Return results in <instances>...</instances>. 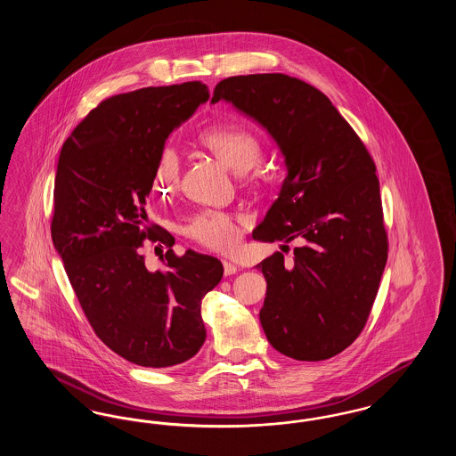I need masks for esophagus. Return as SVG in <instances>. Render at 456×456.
<instances>
[{"mask_svg": "<svg viewBox=\"0 0 456 456\" xmlns=\"http://www.w3.org/2000/svg\"><path fill=\"white\" fill-rule=\"evenodd\" d=\"M224 273L225 275H234V273H238V266L232 265L231 261H224Z\"/></svg>", "mask_w": 456, "mask_h": 456, "instance_id": "34e87169", "label": "esophagus"}]
</instances>
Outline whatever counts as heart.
<instances>
[{
	"label": "heart",
	"instance_id": "1",
	"mask_svg": "<svg viewBox=\"0 0 456 456\" xmlns=\"http://www.w3.org/2000/svg\"><path fill=\"white\" fill-rule=\"evenodd\" d=\"M200 145L216 153L218 159L234 173H248L260 160L261 147L258 138L238 126H216L198 134ZM179 157L173 149H164L153 169V188L160 195H171L179 183ZM184 232L196 242L225 251L232 249L239 240V231L234 218L224 212L207 210L188 220Z\"/></svg>",
	"mask_w": 456,
	"mask_h": 456
}]
</instances>
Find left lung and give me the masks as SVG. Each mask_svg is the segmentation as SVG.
Masks as SVG:
<instances>
[{
  "label": "left lung",
  "mask_w": 456,
  "mask_h": 456,
  "mask_svg": "<svg viewBox=\"0 0 456 456\" xmlns=\"http://www.w3.org/2000/svg\"><path fill=\"white\" fill-rule=\"evenodd\" d=\"M218 101L266 130L287 169L253 238L301 242L294 265L279 251L256 265L266 281L263 331L287 357L330 359L362 331L388 258L374 162L325 94L299 78L231 77L214 90Z\"/></svg>",
  "instance_id": "1"
}]
</instances>
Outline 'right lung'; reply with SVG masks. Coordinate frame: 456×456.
Listing matches in <instances>:
<instances>
[{
	"instance_id": "1",
	"label": "right lung",
	"mask_w": 456,
	"mask_h": 456,
	"mask_svg": "<svg viewBox=\"0 0 456 456\" xmlns=\"http://www.w3.org/2000/svg\"><path fill=\"white\" fill-rule=\"evenodd\" d=\"M201 82L147 87L102 101L66 140L54 183L53 244L95 335L133 364L169 368L191 359L207 330L201 299L222 263L188 249L151 272L143 240L174 238L145 212L166 140L205 104Z\"/></svg>"
}]
</instances>
